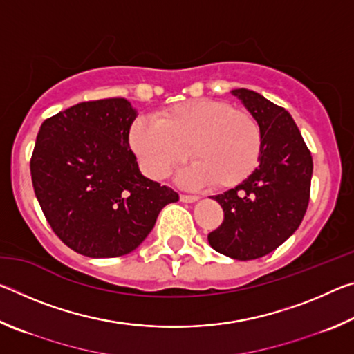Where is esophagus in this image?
Here are the masks:
<instances>
[{"label": "esophagus", "instance_id": "1", "mask_svg": "<svg viewBox=\"0 0 354 354\" xmlns=\"http://www.w3.org/2000/svg\"><path fill=\"white\" fill-rule=\"evenodd\" d=\"M179 200H181L183 203H195L200 200L198 195H185V194H181L179 195Z\"/></svg>", "mask_w": 354, "mask_h": 354}]
</instances>
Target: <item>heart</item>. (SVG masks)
I'll return each mask as SVG.
<instances>
[{
    "instance_id": "b5f03b06",
    "label": "heart",
    "mask_w": 354,
    "mask_h": 354,
    "mask_svg": "<svg viewBox=\"0 0 354 354\" xmlns=\"http://www.w3.org/2000/svg\"><path fill=\"white\" fill-rule=\"evenodd\" d=\"M129 143L142 170L164 179L189 158L195 164L183 173V183H212L230 189L256 170L262 151V129L247 111L220 100H194L160 111L158 122L136 120Z\"/></svg>"
}]
</instances>
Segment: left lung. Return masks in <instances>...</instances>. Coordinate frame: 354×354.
<instances>
[{
  "instance_id": "left-lung-1",
  "label": "left lung",
  "mask_w": 354,
  "mask_h": 354,
  "mask_svg": "<svg viewBox=\"0 0 354 354\" xmlns=\"http://www.w3.org/2000/svg\"><path fill=\"white\" fill-rule=\"evenodd\" d=\"M232 95L262 129L259 165L234 189L215 195L225 218L209 232V245L239 261L257 259L286 242L306 214L313 156L284 107L257 92L236 88Z\"/></svg>"
}]
</instances>
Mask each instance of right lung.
Masks as SVG:
<instances>
[{
	"instance_id": "obj_1",
	"label": "right lung",
	"mask_w": 354,
	"mask_h": 354,
	"mask_svg": "<svg viewBox=\"0 0 354 354\" xmlns=\"http://www.w3.org/2000/svg\"><path fill=\"white\" fill-rule=\"evenodd\" d=\"M137 111L124 98L84 101L46 118L31 158L32 187L56 236L88 257L128 254L179 196L145 178L129 148Z\"/></svg>"
}]
</instances>
